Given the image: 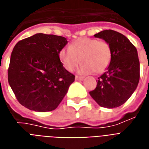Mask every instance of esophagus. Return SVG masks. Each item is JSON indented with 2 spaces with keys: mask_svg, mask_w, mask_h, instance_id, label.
Listing matches in <instances>:
<instances>
[{
  "mask_svg": "<svg viewBox=\"0 0 149 149\" xmlns=\"http://www.w3.org/2000/svg\"><path fill=\"white\" fill-rule=\"evenodd\" d=\"M84 79V78L83 77H81V76H75V80L76 81H82V80H83Z\"/></svg>",
  "mask_w": 149,
  "mask_h": 149,
  "instance_id": "esophagus-1",
  "label": "esophagus"
}]
</instances>
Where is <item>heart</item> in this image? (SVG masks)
Here are the masks:
<instances>
[{
	"mask_svg": "<svg viewBox=\"0 0 149 149\" xmlns=\"http://www.w3.org/2000/svg\"><path fill=\"white\" fill-rule=\"evenodd\" d=\"M58 56L67 70H73L81 60L83 63L77 70L78 73L88 74L94 71L101 74L111 61V48L106 41L82 37L76 40L69 47L60 50Z\"/></svg>",
	"mask_w": 149,
	"mask_h": 149,
	"instance_id": "obj_1",
	"label": "heart"
}]
</instances>
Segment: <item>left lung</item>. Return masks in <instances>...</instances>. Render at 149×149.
<instances>
[{"label": "left lung", "instance_id": "obj_1", "mask_svg": "<svg viewBox=\"0 0 149 149\" xmlns=\"http://www.w3.org/2000/svg\"><path fill=\"white\" fill-rule=\"evenodd\" d=\"M94 37L109 43L111 61L90 94L102 107H118L131 97L138 85L140 62L137 51L128 38L113 30L100 31Z\"/></svg>", "mask_w": 149, "mask_h": 149}]
</instances>
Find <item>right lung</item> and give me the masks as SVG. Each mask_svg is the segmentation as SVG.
Masks as SVG:
<instances>
[{"instance_id":"obj_1","label":"right lung","mask_w":149,"mask_h":149,"mask_svg":"<svg viewBox=\"0 0 149 149\" xmlns=\"http://www.w3.org/2000/svg\"><path fill=\"white\" fill-rule=\"evenodd\" d=\"M65 37L37 33L15 45L8 70L9 86L19 102L30 110L55 109L74 81L63 66L58 53Z\"/></svg>"}]
</instances>
